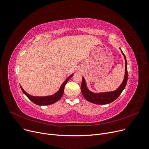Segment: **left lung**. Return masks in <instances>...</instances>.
<instances>
[{
  "label": "left lung",
  "mask_w": 149,
  "mask_h": 149,
  "mask_svg": "<svg viewBox=\"0 0 149 149\" xmlns=\"http://www.w3.org/2000/svg\"><path fill=\"white\" fill-rule=\"evenodd\" d=\"M122 53L124 56L125 61V72L124 79L123 80V82L120 85V86L116 89L113 92H108V93H93L89 91L87 88L86 83L83 77H82V82L81 85V91L83 95L88 101L91 102L95 104H99V105H105L108 104L114 101L116 99L118 98V97L120 95L123 90L125 88V86L127 83L128 80V72H127V63L126 57L123 53V52L121 50Z\"/></svg>",
  "instance_id": "1"
}]
</instances>
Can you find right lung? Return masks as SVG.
Returning a JSON list of instances; mask_svg holds the SVG:
<instances>
[{
	"instance_id": "add662e5",
	"label": "right lung",
	"mask_w": 149,
	"mask_h": 149,
	"mask_svg": "<svg viewBox=\"0 0 149 149\" xmlns=\"http://www.w3.org/2000/svg\"><path fill=\"white\" fill-rule=\"evenodd\" d=\"M72 75H73V74L70 75L68 78H67L66 80H65V81H64L62 84V85L60 87L58 91L56 93H55V94H54L53 95H51V96H46V97L31 96L25 92L21 86V88L22 91V92L25 94V95H26L32 102L35 103V104L38 105H49L53 104V103H55L56 102L59 100L61 99V97L64 93V86H65L66 83L71 78V77H72Z\"/></svg>"
}]
</instances>
